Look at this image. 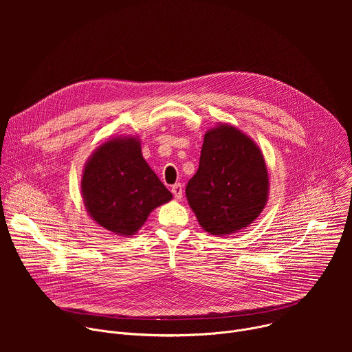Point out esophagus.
Masks as SVG:
<instances>
[{"label": "esophagus", "instance_id": "34e87169", "mask_svg": "<svg viewBox=\"0 0 352 352\" xmlns=\"http://www.w3.org/2000/svg\"><path fill=\"white\" fill-rule=\"evenodd\" d=\"M171 192H173L174 197H175L177 200H179V199L182 197V193H184L182 185H181L179 182H178V184H175V185H173V188H171Z\"/></svg>", "mask_w": 352, "mask_h": 352}]
</instances>
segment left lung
<instances>
[{
    "label": "left lung",
    "instance_id": "left-lung-1",
    "mask_svg": "<svg viewBox=\"0 0 352 352\" xmlns=\"http://www.w3.org/2000/svg\"><path fill=\"white\" fill-rule=\"evenodd\" d=\"M185 195L200 227L217 236L252 224L269 197V174L259 146L230 124L205 133L199 168Z\"/></svg>",
    "mask_w": 352,
    "mask_h": 352
}]
</instances>
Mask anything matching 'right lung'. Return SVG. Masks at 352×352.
I'll return each mask as SVG.
<instances>
[{"instance_id": "add662e5", "label": "right lung", "mask_w": 352, "mask_h": 352, "mask_svg": "<svg viewBox=\"0 0 352 352\" xmlns=\"http://www.w3.org/2000/svg\"><path fill=\"white\" fill-rule=\"evenodd\" d=\"M82 197L89 216L103 228L131 236L171 192L148 167L136 136H117L100 144L87 159Z\"/></svg>"}]
</instances>
